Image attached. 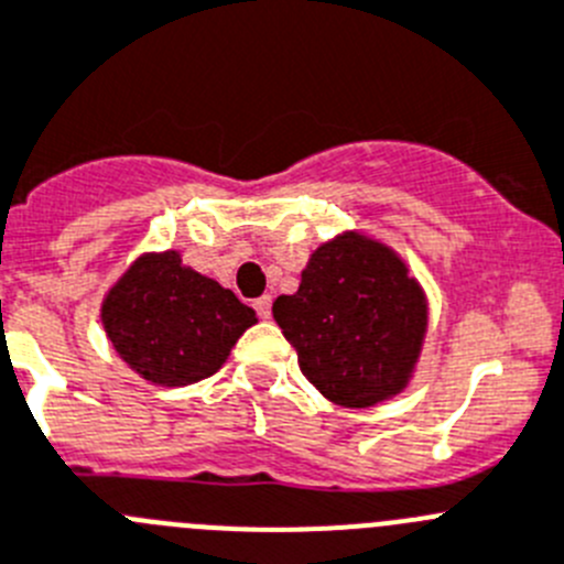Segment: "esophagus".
I'll list each match as a JSON object with an SVG mask.
<instances>
[{
  "label": "esophagus",
  "instance_id": "1",
  "mask_svg": "<svg viewBox=\"0 0 564 564\" xmlns=\"http://www.w3.org/2000/svg\"><path fill=\"white\" fill-rule=\"evenodd\" d=\"M252 306H256L258 317L270 319V314H272V294H261V297H258V301L252 303Z\"/></svg>",
  "mask_w": 564,
  "mask_h": 564
}]
</instances>
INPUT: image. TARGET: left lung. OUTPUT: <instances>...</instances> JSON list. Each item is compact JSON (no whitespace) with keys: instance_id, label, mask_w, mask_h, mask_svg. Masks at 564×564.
Masks as SVG:
<instances>
[{"instance_id":"left-lung-1","label":"left lung","mask_w":564,"mask_h":564,"mask_svg":"<svg viewBox=\"0 0 564 564\" xmlns=\"http://www.w3.org/2000/svg\"><path fill=\"white\" fill-rule=\"evenodd\" d=\"M272 317L303 377L343 408H373L408 388L427 334V297L408 263L362 232H343L308 258Z\"/></svg>"}]
</instances>
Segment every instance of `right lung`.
I'll return each mask as SVG.
<instances>
[{
    "label": "right lung",
    "mask_w": 564,
    "mask_h": 564,
    "mask_svg": "<svg viewBox=\"0 0 564 564\" xmlns=\"http://www.w3.org/2000/svg\"><path fill=\"white\" fill-rule=\"evenodd\" d=\"M100 323L145 382L182 388L213 377L258 317L230 289L185 267L180 252H145L106 292Z\"/></svg>",
    "instance_id": "obj_1"
}]
</instances>
